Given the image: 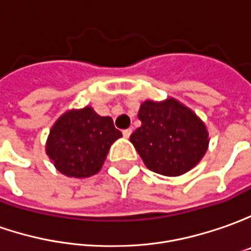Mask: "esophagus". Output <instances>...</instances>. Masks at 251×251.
I'll return each instance as SVG.
<instances>
[{
	"instance_id": "34e87169",
	"label": "esophagus",
	"mask_w": 251,
	"mask_h": 251,
	"mask_svg": "<svg viewBox=\"0 0 251 251\" xmlns=\"http://www.w3.org/2000/svg\"><path fill=\"white\" fill-rule=\"evenodd\" d=\"M122 134H124V137H126V139H127V137L132 134V129H125V130L122 132Z\"/></svg>"
}]
</instances>
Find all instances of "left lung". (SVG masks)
Masks as SVG:
<instances>
[{"label": "left lung", "instance_id": "8db88e82", "mask_svg": "<svg viewBox=\"0 0 251 251\" xmlns=\"http://www.w3.org/2000/svg\"><path fill=\"white\" fill-rule=\"evenodd\" d=\"M137 117L142 126L130 134V142L146 167L160 175H183L195 168L208 149L204 122L177 100H147Z\"/></svg>", "mask_w": 251, "mask_h": 251}]
</instances>
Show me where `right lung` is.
Masks as SVG:
<instances>
[{
	"mask_svg": "<svg viewBox=\"0 0 251 251\" xmlns=\"http://www.w3.org/2000/svg\"><path fill=\"white\" fill-rule=\"evenodd\" d=\"M121 136L112 118L101 117L91 107L71 109L51 127L46 152L61 174L89 177L101 169L111 144Z\"/></svg>",
	"mask_w": 251,
	"mask_h": 251,
	"instance_id": "obj_1",
	"label": "right lung"
}]
</instances>
